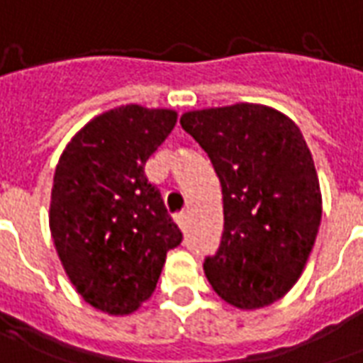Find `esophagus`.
Returning <instances> with one entry per match:
<instances>
[{
	"label": "esophagus",
	"instance_id": "esophagus-1",
	"mask_svg": "<svg viewBox=\"0 0 363 363\" xmlns=\"http://www.w3.org/2000/svg\"><path fill=\"white\" fill-rule=\"evenodd\" d=\"M174 219H177V223H179V227H181L182 230L189 227V216H186V211H179V213L174 216Z\"/></svg>",
	"mask_w": 363,
	"mask_h": 363
}]
</instances>
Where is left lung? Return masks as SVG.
Returning a JSON list of instances; mask_svg holds the SVG:
<instances>
[{
    "instance_id": "obj_1",
    "label": "left lung",
    "mask_w": 363,
    "mask_h": 363,
    "mask_svg": "<svg viewBox=\"0 0 363 363\" xmlns=\"http://www.w3.org/2000/svg\"><path fill=\"white\" fill-rule=\"evenodd\" d=\"M181 127L211 160L223 192V235L203 271L240 310L283 298L310 256L319 221L318 173L300 128L256 104L189 111Z\"/></svg>"
}]
</instances>
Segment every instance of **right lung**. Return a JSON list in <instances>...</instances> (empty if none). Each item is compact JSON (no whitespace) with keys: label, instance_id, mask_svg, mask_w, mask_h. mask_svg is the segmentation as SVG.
Here are the masks:
<instances>
[{"label":"right lung","instance_id":"right-lung-1","mask_svg":"<svg viewBox=\"0 0 363 363\" xmlns=\"http://www.w3.org/2000/svg\"><path fill=\"white\" fill-rule=\"evenodd\" d=\"M177 123L169 109L123 106L90 121L53 174L50 229L86 302L127 315L152 296L182 233L144 167Z\"/></svg>","mask_w":363,"mask_h":363}]
</instances>
